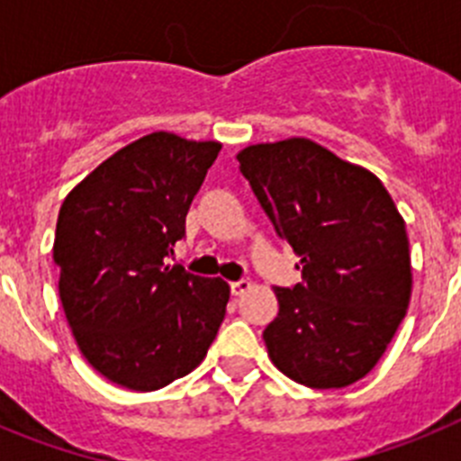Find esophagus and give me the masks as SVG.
<instances>
[{
	"label": "esophagus",
	"instance_id": "esophagus-1",
	"mask_svg": "<svg viewBox=\"0 0 461 461\" xmlns=\"http://www.w3.org/2000/svg\"><path fill=\"white\" fill-rule=\"evenodd\" d=\"M249 288H251V281L249 279H240V281H233V284H230V293H233L235 297L244 295V293L249 291Z\"/></svg>",
	"mask_w": 461,
	"mask_h": 461
}]
</instances>
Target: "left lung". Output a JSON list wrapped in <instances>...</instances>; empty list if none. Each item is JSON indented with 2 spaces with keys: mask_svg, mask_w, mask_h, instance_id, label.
Listing matches in <instances>:
<instances>
[{
  "mask_svg": "<svg viewBox=\"0 0 461 461\" xmlns=\"http://www.w3.org/2000/svg\"><path fill=\"white\" fill-rule=\"evenodd\" d=\"M238 161L303 270L300 284L275 288L267 356L307 388L360 381L393 341L413 288L406 223L388 189L309 138L249 145Z\"/></svg>",
  "mask_w": 461,
  "mask_h": 461,
  "instance_id": "1",
  "label": "left lung"
}]
</instances>
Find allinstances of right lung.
Returning a JSON list of instances; mask_svg holds the SVG:
<instances>
[{"instance_id": "1", "label": "right lung", "mask_w": 461, "mask_h": 461, "mask_svg": "<svg viewBox=\"0 0 461 461\" xmlns=\"http://www.w3.org/2000/svg\"><path fill=\"white\" fill-rule=\"evenodd\" d=\"M221 142L154 131L117 149L64 198L52 256L80 353L101 376L152 393L194 372L230 288L166 256Z\"/></svg>"}]
</instances>
